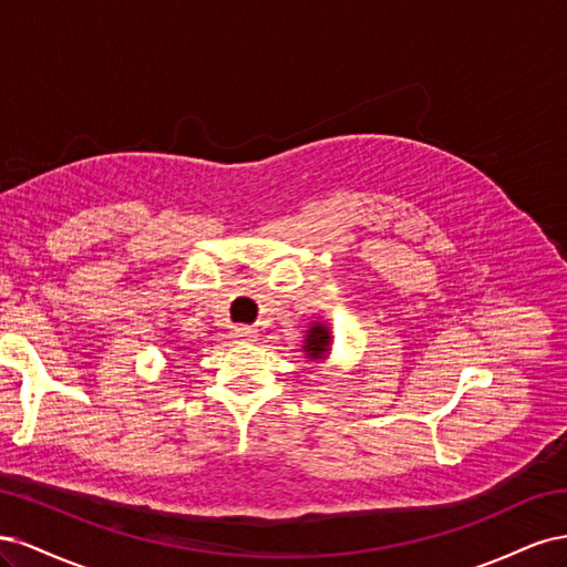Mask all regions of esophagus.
<instances>
[{"mask_svg": "<svg viewBox=\"0 0 567 567\" xmlns=\"http://www.w3.org/2000/svg\"><path fill=\"white\" fill-rule=\"evenodd\" d=\"M234 338L241 340V342L255 340V338H257V331L250 329V326H234Z\"/></svg>", "mask_w": 567, "mask_h": 567, "instance_id": "34e87169", "label": "esophagus"}]
</instances>
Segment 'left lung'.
Returning <instances> with one entry per match:
<instances>
[{
    "label": "left lung",
    "mask_w": 567,
    "mask_h": 567,
    "mask_svg": "<svg viewBox=\"0 0 567 567\" xmlns=\"http://www.w3.org/2000/svg\"><path fill=\"white\" fill-rule=\"evenodd\" d=\"M331 346V336L326 331V326H312L310 331H307V340H305V352H310L312 359H321L329 352Z\"/></svg>",
    "instance_id": "obj_1"
}]
</instances>
